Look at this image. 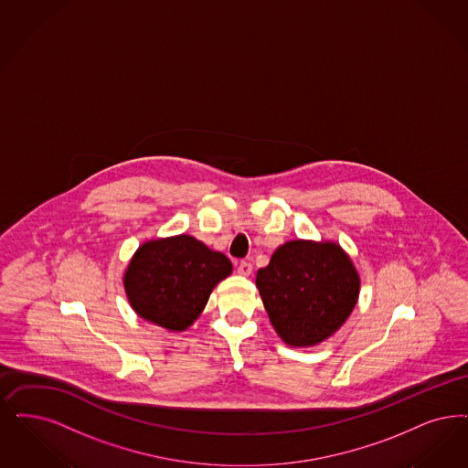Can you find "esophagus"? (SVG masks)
I'll return each mask as SVG.
<instances>
[{
    "instance_id": "obj_1",
    "label": "esophagus",
    "mask_w": 468,
    "mask_h": 468,
    "mask_svg": "<svg viewBox=\"0 0 468 468\" xmlns=\"http://www.w3.org/2000/svg\"><path fill=\"white\" fill-rule=\"evenodd\" d=\"M237 271H239V275H242V277H250L252 275V264L247 261L239 262V266H237Z\"/></svg>"
}]
</instances>
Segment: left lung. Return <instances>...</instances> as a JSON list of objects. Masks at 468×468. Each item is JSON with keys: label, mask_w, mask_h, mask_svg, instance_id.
Listing matches in <instances>:
<instances>
[{"label": "left lung", "mask_w": 468, "mask_h": 468, "mask_svg": "<svg viewBox=\"0 0 468 468\" xmlns=\"http://www.w3.org/2000/svg\"><path fill=\"white\" fill-rule=\"evenodd\" d=\"M262 304L289 346H317L356 308L360 277L336 242L291 240L281 245L256 275Z\"/></svg>", "instance_id": "left-lung-1"}]
</instances>
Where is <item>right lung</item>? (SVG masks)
<instances>
[{
    "instance_id": "add662e5",
    "label": "right lung",
    "mask_w": 468,
    "mask_h": 468,
    "mask_svg": "<svg viewBox=\"0 0 468 468\" xmlns=\"http://www.w3.org/2000/svg\"><path fill=\"white\" fill-rule=\"evenodd\" d=\"M231 271L225 254L191 235H176L139 245L123 287L139 317L181 333L200 317L214 287Z\"/></svg>"
}]
</instances>
